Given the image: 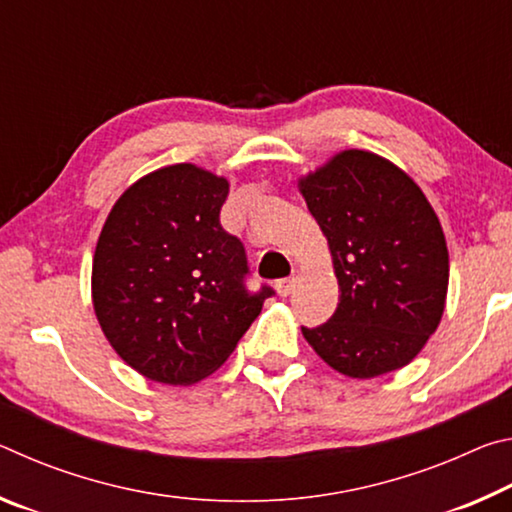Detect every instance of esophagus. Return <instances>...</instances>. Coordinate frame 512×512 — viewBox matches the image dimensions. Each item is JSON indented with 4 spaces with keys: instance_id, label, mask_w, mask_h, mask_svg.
Segmentation results:
<instances>
[{
    "instance_id": "1",
    "label": "esophagus",
    "mask_w": 512,
    "mask_h": 512,
    "mask_svg": "<svg viewBox=\"0 0 512 512\" xmlns=\"http://www.w3.org/2000/svg\"><path fill=\"white\" fill-rule=\"evenodd\" d=\"M275 289L280 296H289V293L296 289V277H284V280H280L275 284Z\"/></svg>"
}]
</instances>
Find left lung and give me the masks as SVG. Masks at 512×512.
I'll return each instance as SVG.
<instances>
[{
	"instance_id": "left-lung-1",
	"label": "left lung",
	"mask_w": 512,
	"mask_h": 512,
	"mask_svg": "<svg viewBox=\"0 0 512 512\" xmlns=\"http://www.w3.org/2000/svg\"><path fill=\"white\" fill-rule=\"evenodd\" d=\"M327 237L339 307L302 336L327 366L354 379L411 363L443 318L449 253L422 189L370 151H341L300 178Z\"/></svg>"
}]
</instances>
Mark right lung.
Segmentation results:
<instances>
[{
	"mask_svg": "<svg viewBox=\"0 0 512 512\" xmlns=\"http://www.w3.org/2000/svg\"><path fill=\"white\" fill-rule=\"evenodd\" d=\"M228 180L171 164L112 205L92 262V302L112 348L146 379L187 386L221 366L271 287L246 289L244 244L221 228Z\"/></svg>",
	"mask_w": 512,
	"mask_h": 512,
	"instance_id": "1",
	"label": "right lung"
}]
</instances>
